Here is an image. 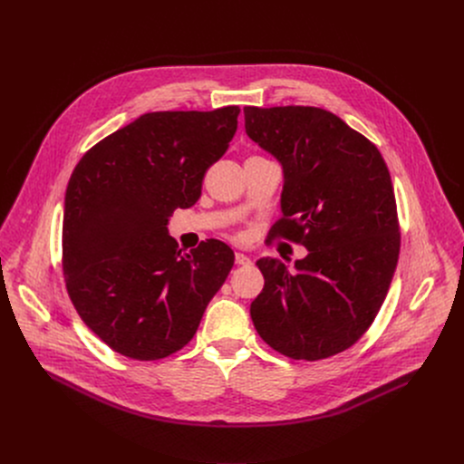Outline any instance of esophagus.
<instances>
[{"label":"esophagus","mask_w":464,"mask_h":464,"mask_svg":"<svg viewBox=\"0 0 464 464\" xmlns=\"http://www.w3.org/2000/svg\"><path fill=\"white\" fill-rule=\"evenodd\" d=\"M235 262L238 264V266H247V264H251V258H249L246 253L237 251V253H235Z\"/></svg>","instance_id":"esophagus-1"}]
</instances>
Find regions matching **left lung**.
<instances>
[{
	"mask_svg": "<svg viewBox=\"0 0 464 464\" xmlns=\"http://www.w3.org/2000/svg\"><path fill=\"white\" fill-rule=\"evenodd\" d=\"M246 134L283 167L276 233L308 255L288 270L258 258L264 288L249 314L258 336L294 360L354 345L374 321L401 251L394 190L378 149L333 111L244 108Z\"/></svg>",
	"mask_w": 464,
	"mask_h": 464,
	"instance_id": "8db88e82",
	"label": "left lung"
}]
</instances>
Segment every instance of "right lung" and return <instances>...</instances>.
<instances>
[{"instance_id": "right-lung-1", "label": "right lung", "mask_w": 464, "mask_h": 464, "mask_svg": "<svg viewBox=\"0 0 464 464\" xmlns=\"http://www.w3.org/2000/svg\"><path fill=\"white\" fill-rule=\"evenodd\" d=\"M238 113H145L92 147L70 178L65 288L82 321L122 356L150 362L185 347L233 268L227 244L211 238L183 253L167 224L198 202Z\"/></svg>"}]
</instances>
